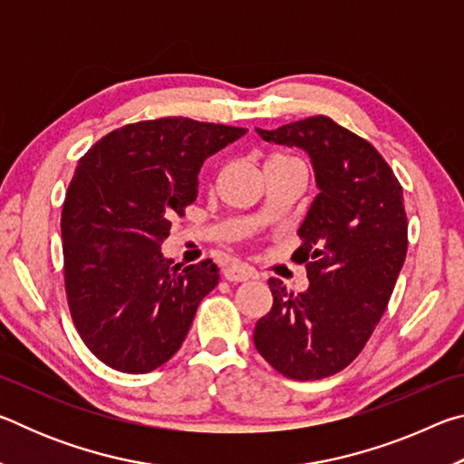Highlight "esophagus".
<instances>
[{
  "label": "esophagus",
  "mask_w": 464,
  "mask_h": 464,
  "mask_svg": "<svg viewBox=\"0 0 464 464\" xmlns=\"http://www.w3.org/2000/svg\"><path fill=\"white\" fill-rule=\"evenodd\" d=\"M223 276L229 282H246L249 278H256L257 274L254 268H251V266L237 264V266H227V268L223 270Z\"/></svg>",
  "instance_id": "34e87169"
}]
</instances>
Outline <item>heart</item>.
<instances>
[{
  "label": "heart",
  "mask_w": 464,
  "mask_h": 464,
  "mask_svg": "<svg viewBox=\"0 0 464 464\" xmlns=\"http://www.w3.org/2000/svg\"><path fill=\"white\" fill-rule=\"evenodd\" d=\"M272 163H298V166H303V163L298 161L296 157H293V155H285V153H276V155H272L270 160H268V163H266V166H272Z\"/></svg>",
  "instance_id": "heart-1"
}]
</instances>
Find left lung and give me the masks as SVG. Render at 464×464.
Segmentation results:
<instances>
[{"label":"left lung","mask_w":464,"mask_h":464,"mask_svg":"<svg viewBox=\"0 0 464 464\" xmlns=\"http://www.w3.org/2000/svg\"><path fill=\"white\" fill-rule=\"evenodd\" d=\"M257 135L304 149L321 192L298 229L309 288L296 295L270 278L274 303L254 343L288 379H325L362 352L387 309L407 254L403 188L366 139L329 116Z\"/></svg>","instance_id":"left-lung-1"}]
</instances>
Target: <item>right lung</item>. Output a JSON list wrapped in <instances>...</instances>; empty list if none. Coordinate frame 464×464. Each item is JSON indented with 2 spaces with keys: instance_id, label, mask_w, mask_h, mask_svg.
Listing matches in <instances>:
<instances>
[{
  "instance_id": "obj_1",
  "label": "right lung",
  "mask_w": 464,
  "mask_h": 464,
  "mask_svg": "<svg viewBox=\"0 0 464 464\" xmlns=\"http://www.w3.org/2000/svg\"><path fill=\"white\" fill-rule=\"evenodd\" d=\"M246 132L182 116L140 121L77 163L61 215L65 293L77 334L106 366L151 372L186 340L218 270L210 260L174 266L161 243L196 200L204 160Z\"/></svg>"
}]
</instances>
